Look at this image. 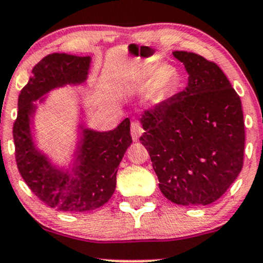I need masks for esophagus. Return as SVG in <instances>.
I'll list each match as a JSON object with an SVG mask.
<instances>
[{"label":"esophagus","instance_id":"1","mask_svg":"<svg viewBox=\"0 0 263 263\" xmlns=\"http://www.w3.org/2000/svg\"><path fill=\"white\" fill-rule=\"evenodd\" d=\"M142 134H143V128H142L140 122L134 121L131 123V136L132 140L134 141H138V138L141 137Z\"/></svg>","mask_w":263,"mask_h":263}]
</instances>
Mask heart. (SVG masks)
<instances>
[{
	"label": "heart",
	"instance_id": "1",
	"mask_svg": "<svg viewBox=\"0 0 263 263\" xmlns=\"http://www.w3.org/2000/svg\"><path fill=\"white\" fill-rule=\"evenodd\" d=\"M171 79L172 74L167 66H161L155 70H152V66H146L141 69L135 81L137 84L147 83L146 96L148 99H155L165 91V89L171 84Z\"/></svg>",
	"mask_w": 263,
	"mask_h": 263
}]
</instances>
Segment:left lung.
<instances>
[{
    "mask_svg": "<svg viewBox=\"0 0 263 263\" xmlns=\"http://www.w3.org/2000/svg\"><path fill=\"white\" fill-rule=\"evenodd\" d=\"M188 85L140 121L159 189L178 205H208L230 188L243 164L245 123L240 96L215 63L173 52Z\"/></svg>",
    "mask_w": 263,
    "mask_h": 263,
    "instance_id": "obj_1",
    "label": "left lung"
}]
</instances>
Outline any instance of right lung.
I'll return each mask as SVG.
<instances>
[{"instance_id": "right-lung-1", "label": "right lung", "mask_w": 263, "mask_h": 263, "mask_svg": "<svg viewBox=\"0 0 263 263\" xmlns=\"http://www.w3.org/2000/svg\"><path fill=\"white\" fill-rule=\"evenodd\" d=\"M90 57L53 53L33 68L32 77L18 96V114L13 125L18 171L27 185L48 206L68 213H84L100 208L112 197L116 174L123 155L131 146L129 120L112 131L99 132L78 126L79 138L68 168L54 164L35 144L32 125L37 104H43L52 90L81 85L87 79ZM83 114V111H81Z\"/></svg>"}]
</instances>
